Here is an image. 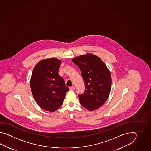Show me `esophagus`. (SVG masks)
I'll list each match as a JSON object with an SVG mask.
<instances>
[{"label":"esophagus","mask_w":151,"mask_h":151,"mask_svg":"<svg viewBox=\"0 0 151 151\" xmlns=\"http://www.w3.org/2000/svg\"><path fill=\"white\" fill-rule=\"evenodd\" d=\"M74 89H75V88H74V86H72L70 87V90H71V91H73V90H74Z\"/></svg>","instance_id":"1"}]
</instances>
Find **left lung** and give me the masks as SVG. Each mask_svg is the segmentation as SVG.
I'll list each match as a JSON object with an SVG mask.
<instances>
[{
  "label": "left lung",
  "instance_id": "8db88e82",
  "mask_svg": "<svg viewBox=\"0 0 151 151\" xmlns=\"http://www.w3.org/2000/svg\"><path fill=\"white\" fill-rule=\"evenodd\" d=\"M72 61L80 68L85 90L79 95L83 107L94 111L103 106L109 96L112 85L110 71L101 59L88 53L73 58Z\"/></svg>",
  "mask_w": 151,
  "mask_h": 151
}]
</instances>
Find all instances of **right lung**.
I'll list each match as a JSON object with an SVG mask.
<instances>
[{"mask_svg":"<svg viewBox=\"0 0 151 151\" xmlns=\"http://www.w3.org/2000/svg\"><path fill=\"white\" fill-rule=\"evenodd\" d=\"M61 60L55 58L39 61L30 80L32 95L36 103L46 111L55 112L63 104L69 88L58 74Z\"/></svg>","mask_w":151,"mask_h":151,"instance_id":"add662e5","label":"right lung"}]
</instances>
